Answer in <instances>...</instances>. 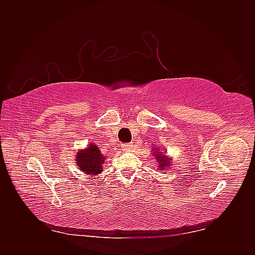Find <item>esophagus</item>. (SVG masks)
Returning a JSON list of instances; mask_svg holds the SVG:
<instances>
[{"label": "esophagus", "mask_w": 255, "mask_h": 255, "mask_svg": "<svg viewBox=\"0 0 255 255\" xmlns=\"http://www.w3.org/2000/svg\"><path fill=\"white\" fill-rule=\"evenodd\" d=\"M130 146H132V144L130 143H123L121 145V149H122V151H128L130 149Z\"/></svg>", "instance_id": "obj_1"}]
</instances>
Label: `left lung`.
I'll use <instances>...</instances> for the list:
<instances>
[{
  "mask_svg": "<svg viewBox=\"0 0 255 255\" xmlns=\"http://www.w3.org/2000/svg\"><path fill=\"white\" fill-rule=\"evenodd\" d=\"M157 150H158V149H156V151L154 152V156H155V158L157 159L159 170H165V169L169 168V166H170L171 158L168 157V156L166 155V153L163 154L161 152H158Z\"/></svg>",
  "mask_w": 255,
  "mask_h": 255,
  "instance_id": "1",
  "label": "left lung"
}]
</instances>
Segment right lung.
Returning <instances> with one entry per match:
<instances>
[{
	"label": "right lung",
	"mask_w": 255,
	"mask_h": 255,
	"mask_svg": "<svg viewBox=\"0 0 255 255\" xmlns=\"http://www.w3.org/2000/svg\"><path fill=\"white\" fill-rule=\"evenodd\" d=\"M75 157L78 167L84 173L97 175L102 172L105 157L95 143H89L86 149L80 150Z\"/></svg>",
	"instance_id": "right-lung-1"
}]
</instances>
